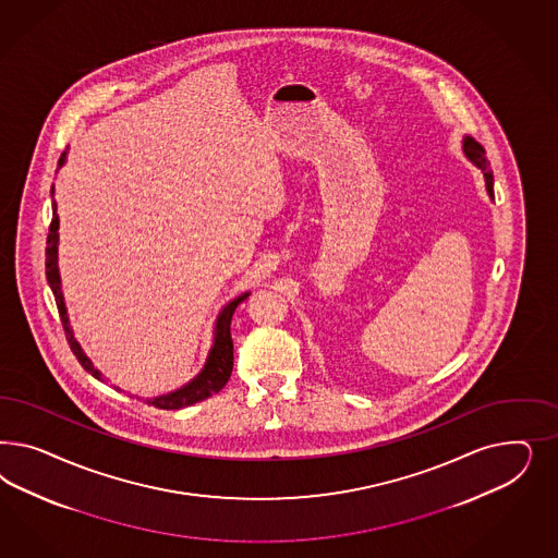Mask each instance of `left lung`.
Masks as SVG:
<instances>
[{
  "mask_svg": "<svg viewBox=\"0 0 558 558\" xmlns=\"http://www.w3.org/2000/svg\"><path fill=\"white\" fill-rule=\"evenodd\" d=\"M462 151L469 157V161H473L474 166L483 171L485 184H487V192H489V196L493 198V171H490V163L487 161L485 149L474 141L473 136H464V141H462Z\"/></svg>",
  "mask_w": 558,
  "mask_h": 558,
  "instance_id": "8db88e82",
  "label": "left lung"
}]
</instances>
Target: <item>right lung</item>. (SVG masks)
<instances>
[{
  "label": "right lung",
  "instance_id": "right-lung-1",
  "mask_svg": "<svg viewBox=\"0 0 558 558\" xmlns=\"http://www.w3.org/2000/svg\"><path fill=\"white\" fill-rule=\"evenodd\" d=\"M65 161H68V151H63V155H61L59 168L65 166ZM57 259H59V215H57V204L52 201V220L51 227H49V236H47V262H45V266H47V280H49V287H51L52 294H54L59 317H61V323H63V329H65L71 352L75 354V357L80 360V364L94 378L104 380L101 372L94 368L92 360L84 354V350L77 343V339L73 338V329L69 325L68 308H65V299H63V290H61V276H59ZM247 296H250V292H243L241 296H236L231 303L222 306V311H220L219 317H217V323H215V341H213V348L208 352L206 364H204L201 374L196 378H192L182 389L147 399L149 405L159 407V409H182V407L194 405L198 401L213 397L215 392H219L227 385V380H229V376L233 372L231 319H233L236 304L243 303Z\"/></svg>",
  "mask_w": 558,
  "mask_h": 558
}]
</instances>
